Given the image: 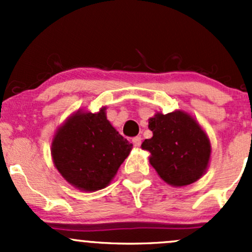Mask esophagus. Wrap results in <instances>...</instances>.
I'll use <instances>...</instances> for the list:
<instances>
[{"instance_id": "34e87169", "label": "esophagus", "mask_w": 252, "mask_h": 252, "mask_svg": "<svg viewBox=\"0 0 252 252\" xmlns=\"http://www.w3.org/2000/svg\"><path fill=\"white\" fill-rule=\"evenodd\" d=\"M133 144L135 145V146H140V145H141V136H135V138H133Z\"/></svg>"}]
</instances>
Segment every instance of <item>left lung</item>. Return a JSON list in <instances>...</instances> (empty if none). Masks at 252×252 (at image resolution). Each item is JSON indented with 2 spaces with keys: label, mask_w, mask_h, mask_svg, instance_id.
Returning a JSON list of instances; mask_svg holds the SVG:
<instances>
[{
  "label": "left lung",
  "mask_w": 252,
  "mask_h": 252,
  "mask_svg": "<svg viewBox=\"0 0 252 252\" xmlns=\"http://www.w3.org/2000/svg\"><path fill=\"white\" fill-rule=\"evenodd\" d=\"M151 139L141 144L151 154L150 163L173 187L196 182L207 168L211 145L199 124L183 112L157 113L149 122Z\"/></svg>",
  "instance_id": "left-lung-1"
}]
</instances>
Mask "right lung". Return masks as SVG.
Masks as SVG:
<instances>
[{
  "mask_svg": "<svg viewBox=\"0 0 252 252\" xmlns=\"http://www.w3.org/2000/svg\"><path fill=\"white\" fill-rule=\"evenodd\" d=\"M131 147L107 121L105 108L97 113L78 112L56 133L52 158L68 183L95 191L108 185Z\"/></svg>",
  "mask_w": 252,
  "mask_h": 252,
  "instance_id": "right-lung-1",
  "label": "right lung"
}]
</instances>
